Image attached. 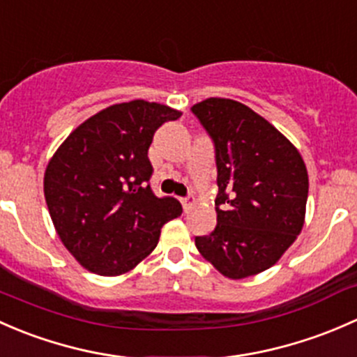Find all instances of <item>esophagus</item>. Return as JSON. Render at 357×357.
I'll use <instances>...</instances> for the list:
<instances>
[{"label": "esophagus", "mask_w": 357, "mask_h": 357, "mask_svg": "<svg viewBox=\"0 0 357 357\" xmlns=\"http://www.w3.org/2000/svg\"><path fill=\"white\" fill-rule=\"evenodd\" d=\"M180 203H182V208L187 211V209L190 208V204H192V197H180Z\"/></svg>", "instance_id": "esophagus-1"}]
</instances>
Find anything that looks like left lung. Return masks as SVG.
Listing matches in <instances>:
<instances>
[{
    "instance_id": "obj_1",
    "label": "left lung",
    "mask_w": 357,
    "mask_h": 357,
    "mask_svg": "<svg viewBox=\"0 0 357 357\" xmlns=\"http://www.w3.org/2000/svg\"><path fill=\"white\" fill-rule=\"evenodd\" d=\"M215 146L216 227L196 248L225 277L273 266L304 225L307 170L299 151L270 122L234 99L190 108Z\"/></svg>"
}]
</instances>
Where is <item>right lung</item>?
<instances>
[{"label":"right lung","instance_id":"add662e5","mask_svg":"<svg viewBox=\"0 0 357 357\" xmlns=\"http://www.w3.org/2000/svg\"><path fill=\"white\" fill-rule=\"evenodd\" d=\"M182 113L134 99L102 109L65 139L47 163L44 197L65 248L84 268L115 277L156 248L161 227L182 213L158 197L148 158L154 132Z\"/></svg>","mask_w":357,"mask_h":357}]
</instances>
